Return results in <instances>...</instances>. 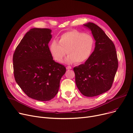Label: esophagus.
Listing matches in <instances>:
<instances>
[{"mask_svg": "<svg viewBox=\"0 0 133 133\" xmlns=\"http://www.w3.org/2000/svg\"><path fill=\"white\" fill-rule=\"evenodd\" d=\"M66 68H67V69H72V67H71V66H67V67H66Z\"/></svg>", "mask_w": 133, "mask_h": 133, "instance_id": "34e87169", "label": "esophagus"}]
</instances>
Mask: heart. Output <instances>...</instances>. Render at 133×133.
I'll return each instance as SVG.
<instances>
[{
    "mask_svg": "<svg viewBox=\"0 0 133 133\" xmlns=\"http://www.w3.org/2000/svg\"><path fill=\"white\" fill-rule=\"evenodd\" d=\"M94 44V39L90 34L72 30L62 34L59 42L55 40L52 41L49 50L53 58L57 62H62L67 53L66 63L73 64L76 62L81 64L90 57Z\"/></svg>",
    "mask_w": 133,
    "mask_h": 133,
    "instance_id": "b5f03b06",
    "label": "heart"
}]
</instances>
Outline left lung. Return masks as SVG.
<instances>
[{
	"label": "left lung",
	"instance_id": "8db88e82",
	"mask_svg": "<svg viewBox=\"0 0 133 133\" xmlns=\"http://www.w3.org/2000/svg\"><path fill=\"white\" fill-rule=\"evenodd\" d=\"M91 31L95 47L85 64L73 68L75 83L80 92L93 97L105 93L112 86L118 60L115 45L104 32L96 24L83 25Z\"/></svg>",
	"mask_w": 133,
	"mask_h": 133
}]
</instances>
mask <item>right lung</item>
I'll return each mask as SVG.
<instances>
[{"mask_svg": "<svg viewBox=\"0 0 133 133\" xmlns=\"http://www.w3.org/2000/svg\"><path fill=\"white\" fill-rule=\"evenodd\" d=\"M51 32L48 29H31L13 54L16 82L28 96L38 101H47L53 98L66 71L64 65L53 60L49 50Z\"/></svg>", "mask_w": 133, "mask_h": 133, "instance_id": "right-lung-1", "label": "right lung"}]
</instances>
